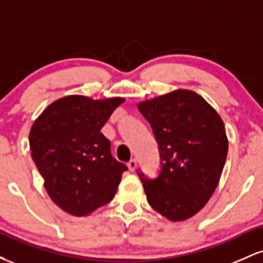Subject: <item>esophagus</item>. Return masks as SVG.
<instances>
[{"label":"esophagus","instance_id":"esophagus-1","mask_svg":"<svg viewBox=\"0 0 263 263\" xmlns=\"http://www.w3.org/2000/svg\"><path fill=\"white\" fill-rule=\"evenodd\" d=\"M127 165H128L129 171L134 172V171H136V168H137V161H136V159H131V161L127 163Z\"/></svg>","mask_w":263,"mask_h":263}]
</instances>
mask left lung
Masks as SVG:
<instances>
[{"label":"left lung","mask_w":263,"mask_h":263,"mask_svg":"<svg viewBox=\"0 0 263 263\" xmlns=\"http://www.w3.org/2000/svg\"><path fill=\"white\" fill-rule=\"evenodd\" d=\"M161 153L156 179L138 173L147 201L171 221L192 218L218 186L229 141L215 108L199 93L178 89L140 102Z\"/></svg>","instance_id":"left-lung-1"}]
</instances>
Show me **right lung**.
<instances>
[{"instance_id":"obj_1","label":"right lung","mask_w":263,"mask_h":263,"mask_svg":"<svg viewBox=\"0 0 263 263\" xmlns=\"http://www.w3.org/2000/svg\"><path fill=\"white\" fill-rule=\"evenodd\" d=\"M123 98L58 99L39 115L29 132L33 162L48 195L60 209L85 216L110 203L127 167L110 152L100 129Z\"/></svg>"}]
</instances>
